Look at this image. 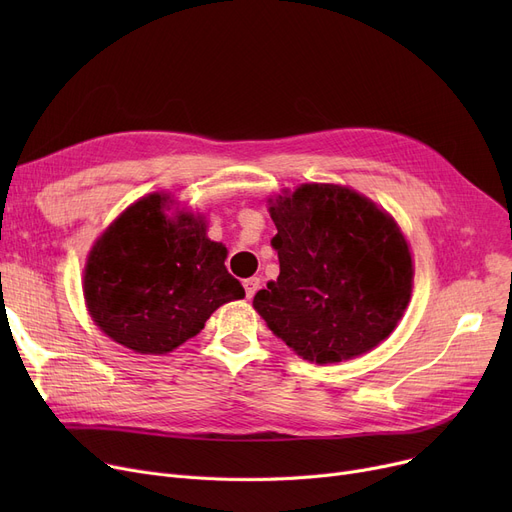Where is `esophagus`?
Listing matches in <instances>:
<instances>
[{"label": "esophagus", "mask_w": 512, "mask_h": 512, "mask_svg": "<svg viewBox=\"0 0 512 512\" xmlns=\"http://www.w3.org/2000/svg\"><path fill=\"white\" fill-rule=\"evenodd\" d=\"M245 292H247V299H253L255 297V292L259 290V286H261V280L259 278H247L245 280Z\"/></svg>", "instance_id": "obj_1"}]
</instances>
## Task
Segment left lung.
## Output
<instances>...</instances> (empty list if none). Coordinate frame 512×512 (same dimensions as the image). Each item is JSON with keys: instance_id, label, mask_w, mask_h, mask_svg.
Segmentation results:
<instances>
[{"instance_id": "obj_1", "label": "left lung", "mask_w": 512, "mask_h": 512, "mask_svg": "<svg viewBox=\"0 0 512 512\" xmlns=\"http://www.w3.org/2000/svg\"><path fill=\"white\" fill-rule=\"evenodd\" d=\"M280 276L253 299L270 330L315 363L353 359L396 328L413 288L405 236L351 188L303 184L278 197Z\"/></svg>"}]
</instances>
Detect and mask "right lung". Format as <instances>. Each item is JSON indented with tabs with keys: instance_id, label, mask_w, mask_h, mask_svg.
<instances>
[{
	"instance_id": "obj_1",
	"label": "right lung",
	"mask_w": 512,
	"mask_h": 512,
	"mask_svg": "<svg viewBox=\"0 0 512 512\" xmlns=\"http://www.w3.org/2000/svg\"><path fill=\"white\" fill-rule=\"evenodd\" d=\"M170 197L130 205L95 242L85 299L95 324L141 355H164L197 336L220 305L245 297L228 274L222 242L207 238L201 215L168 218Z\"/></svg>"
}]
</instances>
